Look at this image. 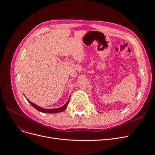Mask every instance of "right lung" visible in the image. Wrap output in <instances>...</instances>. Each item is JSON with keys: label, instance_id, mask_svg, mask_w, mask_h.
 <instances>
[{"label": "right lung", "instance_id": "obj_1", "mask_svg": "<svg viewBox=\"0 0 155 155\" xmlns=\"http://www.w3.org/2000/svg\"><path fill=\"white\" fill-rule=\"evenodd\" d=\"M70 98H69L68 102L66 103V104L64 105L63 106H62V107H60V108L52 109H46L41 108V107H40L38 106V105H36V104H33V103H32L31 102H30V101H28V99H27V100H28V101L31 104L32 106L33 107H35L36 109H37L38 111H40V112H43V113H51V114H53V113L61 112L64 111L65 109H67V105H68V103H69V102H70Z\"/></svg>", "mask_w": 155, "mask_h": 155}]
</instances>
